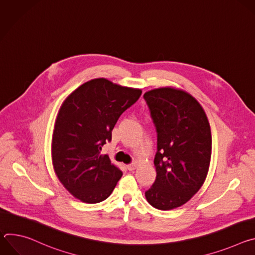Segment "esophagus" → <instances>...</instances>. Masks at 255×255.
<instances>
[{"label": "esophagus", "instance_id": "esophagus-1", "mask_svg": "<svg viewBox=\"0 0 255 255\" xmlns=\"http://www.w3.org/2000/svg\"><path fill=\"white\" fill-rule=\"evenodd\" d=\"M126 167H127V169L128 170H133V169H135V167H136V164L135 163H130V164H127L126 165Z\"/></svg>", "mask_w": 255, "mask_h": 255}]
</instances>
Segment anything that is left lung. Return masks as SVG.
<instances>
[{
  "mask_svg": "<svg viewBox=\"0 0 255 255\" xmlns=\"http://www.w3.org/2000/svg\"><path fill=\"white\" fill-rule=\"evenodd\" d=\"M143 98L157 133L156 178L145 197L158 210H171L204 184L212 153L210 124L199 102L183 90L160 88Z\"/></svg>",
  "mask_w": 255,
  "mask_h": 255,
  "instance_id": "1",
  "label": "left lung"
}]
</instances>
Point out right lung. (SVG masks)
<instances>
[{"label": "right lung", "mask_w": 255, "mask_h": 255, "mask_svg": "<svg viewBox=\"0 0 255 255\" xmlns=\"http://www.w3.org/2000/svg\"><path fill=\"white\" fill-rule=\"evenodd\" d=\"M141 93L102 78L80 86L62 103L52 135V163L75 198L96 204L112 194L123 173L101 154L102 146L111 141L119 117Z\"/></svg>", "instance_id": "1"}]
</instances>
